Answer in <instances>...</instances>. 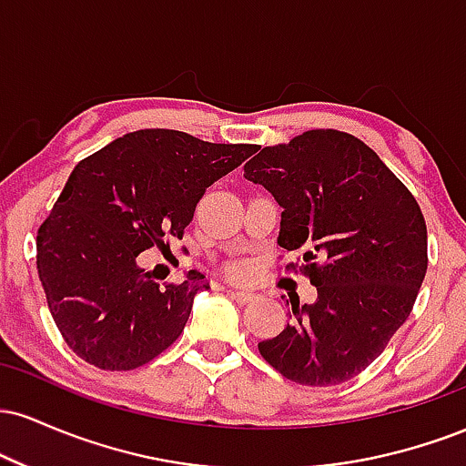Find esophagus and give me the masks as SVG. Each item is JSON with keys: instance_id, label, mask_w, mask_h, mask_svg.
<instances>
[{"instance_id": "1", "label": "esophagus", "mask_w": 466, "mask_h": 466, "mask_svg": "<svg viewBox=\"0 0 466 466\" xmlns=\"http://www.w3.org/2000/svg\"><path fill=\"white\" fill-rule=\"evenodd\" d=\"M226 291H228L229 298H234V300L240 302V304H248V302H254V300H256V293L248 291V289H234V287H229V289H226Z\"/></svg>"}]
</instances>
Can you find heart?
Wrapping results in <instances>:
<instances>
[{"label": "heart", "mask_w": 466, "mask_h": 466, "mask_svg": "<svg viewBox=\"0 0 466 466\" xmlns=\"http://www.w3.org/2000/svg\"><path fill=\"white\" fill-rule=\"evenodd\" d=\"M228 271L232 278H248L251 274V265L248 260H234V263L228 267Z\"/></svg>", "instance_id": "1"}]
</instances>
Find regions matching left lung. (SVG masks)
<instances>
[{
	"label": "left lung",
	"instance_id": "8db88e82",
	"mask_svg": "<svg viewBox=\"0 0 466 466\" xmlns=\"http://www.w3.org/2000/svg\"><path fill=\"white\" fill-rule=\"evenodd\" d=\"M282 206L278 245L300 251L318 300H291V324L258 344L302 386H339L381 355L414 307L427 271L419 201L368 144L337 129L304 131L243 166Z\"/></svg>",
	"mask_w": 466,
	"mask_h": 466
}]
</instances>
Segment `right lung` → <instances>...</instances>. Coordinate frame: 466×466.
Here are the masks:
<instances>
[{
  "instance_id": "obj_1",
  "label": "right lung",
  "mask_w": 466,
  "mask_h": 466,
  "mask_svg": "<svg viewBox=\"0 0 466 466\" xmlns=\"http://www.w3.org/2000/svg\"><path fill=\"white\" fill-rule=\"evenodd\" d=\"M256 144L203 142L184 131L140 129L80 159L36 232V269L66 344L100 370H133L181 335L197 291L157 282L137 254L184 238L208 186Z\"/></svg>"
}]
</instances>
